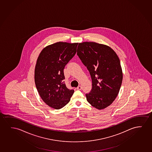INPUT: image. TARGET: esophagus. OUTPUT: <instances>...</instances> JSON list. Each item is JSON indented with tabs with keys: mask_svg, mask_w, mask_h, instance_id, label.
I'll return each mask as SVG.
<instances>
[{
	"mask_svg": "<svg viewBox=\"0 0 152 152\" xmlns=\"http://www.w3.org/2000/svg\"><path fill=\"white\" fill-rule=\"evenodd\" d=\"M77 89L78 90H81L82 89V86H77Z\"/></svg>",
	"mask_w": 152,
	"mask_h": 152,
	"instance_id": "esophagus-1",
	"label": "esophagus"
}]
</instances>
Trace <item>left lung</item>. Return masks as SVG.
<instances>
[{
    "label": "left lung",
    "instance_id": "left-lung-1",
    "mask_svg": "<svg viewBox=\"0 0 152 152\" xmlns=\"http://www.w3.org/2000/svg\"><path fill=\"white\" fill-rule=\"evenodd\" d=\"M77 55L92 79V90L86 94V99L96 109H104L115 101L122 84L120 59L111 47L92 42L79 43Z\"/></svg>",
    "mask_w": 152,
    "mask_h": 152
}]
</instances>
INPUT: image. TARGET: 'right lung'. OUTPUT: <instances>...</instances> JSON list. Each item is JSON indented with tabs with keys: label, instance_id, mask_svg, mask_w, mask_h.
<instances>
[{
	"label": "right lung",
	"instance_id": "right-lung-1",
	"mask_svg": "<svg viewBox=\"0 0 152 152\" xmlns=\"http://www.w3.org/2000/svg\"><path fill=\"white\" fill-rule=\"evenodd\" d=\"M78 43L59 42L47 46L37 59L35 83L44 102L56 109L61 108L70 101L74 90L66 88L64 69L77 52Z\"/></svg>",
	"mask_w": 152,
	"mask_h": 152
}]
</instances>
